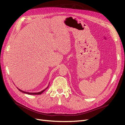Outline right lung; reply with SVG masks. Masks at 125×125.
Returning a JSON list of instances; mask_svg holds the SVG:
<instances>
[{"label": "right lung", "instance_id": "1", "mask_svg": "<svg viewBox=\"0 0 125 125\" xmlns=\"http://www.w3.org/2000/svg\"><path fill=\"white\" fill-rule=\"evenodd\" d=\"M49 85H48V86L46 89H44L43 90H42V91H40V92H26V91H22V90H20V89H18H18L20 91H21V92H22V93H24V94H31V95H34V94H42V93H43L45 90H46L48 87V86H49Z\"/></svg>", "mask_w": 125, "mask_h": 125}]
</instances>
